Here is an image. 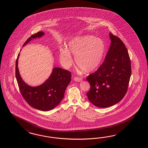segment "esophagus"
<instances>
[{"label":"esophagus","mask_w":148,"mask_h":148,"mask_svg":"<svg viewBox=\"0 0 148 148\" xmlns=\"http://www.w3.org/2000/svg\"><path fill=\"white\" fill-rule=\"evenodd\" d=\"M74 79L75 82H79L82 81V79L81 77H75Z\"/></svg>","instance_id":"esophagus-1"}]
</instances>
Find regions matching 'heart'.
I'll return each mask as SVG.
<instances>
[{
  "label": "heart",
  "instance_id": "1",
  "mask_svg": "<svg viewBox=\"0 0 148 148\" xmlns=\"http://www.w3.org/2000/svg\"><path fill=\"white\" fill-rule=\"evenodd\" d=\"M106 50L104 42L92 35L76 36L68 43V49H60V60L65 68L72 65L75 56L76 65L85 73L96 71L101 64Z\"/></svg>",
  "mask_w": 148,
  "mask_h": 148
}]
</instances>
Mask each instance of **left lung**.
Listing matches in <instances>:
<instances>
[{"mask_svg":"<svg viewBox=\"0 0 148 148\" xmlns=\"http://www.w3.org/2000/svg\"><path fill=\"white\" fill-rule=\"evenodd\" d=\"M111 45L103 63L87 77L90 89L87 93L95 106L105 108L122 100L126 94L131 76V62L125 45L110 33Z\"/></svg>","mask_w":148,"mask_h":148,"instance_id":"8db88e82","label":"left lung"}]
</instances>
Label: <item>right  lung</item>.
Masks as SVG:
<instances>
[{
    "label": "right lung",
    "instance_id": "right-lung-1",
    "mask_svg": "<svg viewBox=\"0 0 148 148\" xmlns=\"http://www.w3.org/2000/svg\"><path fill=\"white\" fill-rule=\"evenodd\" d=\"M44 33L40 32L30 36L23 47L32 40L40 38ZM18 53L16 61L15 75L22 96L28 104L34 108L48 111L59 104L64 97L65 90L71 81V73L67 70L54 67L50 76L38 86H29L22 79L18 69Z\"/></svg>",
    "mask_w": 148,
    "mask_h": 148
}]
</instances>
